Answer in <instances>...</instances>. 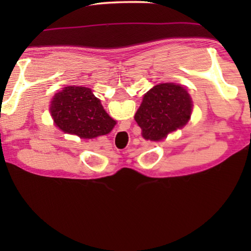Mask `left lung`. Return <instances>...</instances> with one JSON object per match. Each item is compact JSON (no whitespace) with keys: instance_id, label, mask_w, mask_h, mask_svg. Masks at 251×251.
I'll return each instance as SVG.
<instances>
[{"instance_id":"left-lung-1","label":"left lung","mask_w":251,"mask_h":251,"mask_svg":"<svg viewBox=\"0 0 251 251\" xmlns=\"http://www.w3.org/2000/svg\"><path fill=\"white\" fill-rule=\"evenodd\" d=\"M191 96L176 83H160L144 95L135 120L146 140L160 142L186 126L191 119Z\"/></svg>"}]
</instances>
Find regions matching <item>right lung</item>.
Segmentation results:
<instances>
[{
	"mask_svg": "<svg viewBox=\"0 0 251 251\" xmlns=\"http://www.w3.org/2000/svg\"><path fill=\"white\" fill-rule=\"evenodd\" d=\"M50 113L65 133L85 139L107 135L116 125L91 89L85 87H65L51 100Z\"/></svg>",
	"mask_w": 251,
	"mask_h": 251,
	"instance_id": "right-lung-1",
	"label": "right lung"
}]
</instances>
